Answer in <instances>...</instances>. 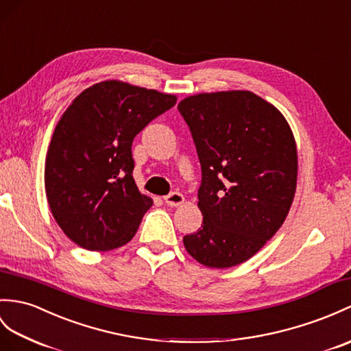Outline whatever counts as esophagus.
<instances>
[{
    "instance_id": "obj_1",
    "label": "esophagus",
    "mask_w": 351,
    "mask_h": 351,
    "mask_svg": "<svg viewBox=\"0 0 351 351\" xmlns=\"http://www.w3.org/2000/svg\"><path fill=\"white\" fill-rule=\"evenodd\" d=\"M165 202H166V205L175 208V206H181L182 203L185 202V197H184V194L178 193V191H173V193H170V194L166 195Z\"/></svg>"
}]
</instances>
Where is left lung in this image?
I'll list each match as a JSON object with an SVG mask.
<instances>
[{
    "label": "left lung",
    "mask_w": 351,
    "mask_h": 351,
    "mask_svg": "<svg viewBox=\"0 0 351 351\" xmlns=\"http://www.w3.org/2000/svg\"><path fill=\"white\" fill-rule=\"evenodd\" d=\"M202 166L200 229L184 236L199 263L247 262L278 232L295 199L298 149L274 104L251 91L202 93L178 104Z\"/></svg>",
    "instance_id": "left-lung-1"
}]
</instances>
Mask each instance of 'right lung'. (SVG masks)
I'll use <instances>...</instances> for the list:
<instances>
[{"mask_svg":"<svg viewBox=\"0 0 351 351\" xmlns=\"http://www.w3.org/2000/svg\"><path fill=\"white\" fill-rule=\"evenodd\" d=\"M176 100L104 80L65 109L47 148L45 189L56 224L76 245L110 251L133 239L154 203L134 182L133 138Z\"/></svg>","mask_w":351,"mask_h":351,"instance_id":"obj_1","label":"right lung"}]
</instances>
